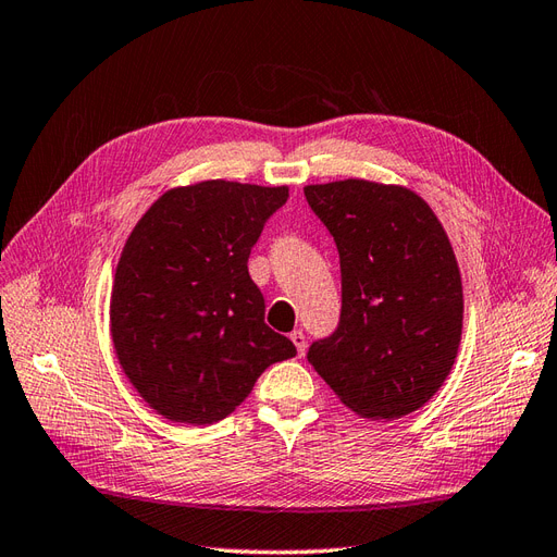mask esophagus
I'll use <instances>...</instances> for the list:
<instances>
[{
    "label": "esophagus",
    "mask_w": 557,
    "mask_h": 557,
    "mask_svg": "<svg viewBox=\"0 0 557 557\" xmlns=\"http://www.w3.org/2000/svg\"><path fill=\"white\" fill-rule=\"evenodd\" d=\"M289 338H292V343L296 345V352H298V357H304V355H306V347H308L306 333L300 331V329H296V331H292V333H289Z\"/></svg>",
    "instance_id": "obj_1"
}]
</instances>
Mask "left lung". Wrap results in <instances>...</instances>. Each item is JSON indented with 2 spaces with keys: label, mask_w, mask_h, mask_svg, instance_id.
I'll return each mask as SVG.
<instances>
[{
  "label": "left lung",
  "mask_w": 557,
  "mask_h": 557,
  "mask_svg": "<svg viewBox=\"0 0 557 557\" xmlns=\"http://www.w3.org/2000/svg\"><path fill=\"white\" fill-rule=\"evenodd\" d=\"M304 190L341 257V320L308 361L359 416L404 418L438 392L462 338L448 235L404 186L345 180Z\"/></svg>",
  "instance_id": "obj_1"
}]
</instances>
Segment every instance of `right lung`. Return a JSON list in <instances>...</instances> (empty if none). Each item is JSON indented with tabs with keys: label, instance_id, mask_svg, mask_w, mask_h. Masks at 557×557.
<instances>
[{
	"label": "right lung",
	"instance_id": "add662e5",
	"mask_svg": "<svg viewBox=\"0 0 557 557\" xmlns=\"http://www.w3.org/2000/svg\"><path fill=\"white\" fill-rule=\"evenodd\" d=\"M287 186L172 188L137 221L111 292V338L135 389L172 422L212 424L296 347L265 324L247 270Z\"/></svg>",
	"mask_w": 557,
	"mask_h": 557
}]
</instances>
